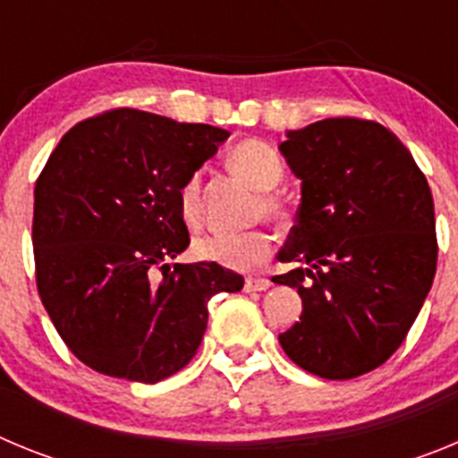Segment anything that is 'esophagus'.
<instances>
[{"label":"esophagus","mask_w":458,"mask_h":458,"mask_svg":"<svg viewBox=\"0 0 458 458\" xmlns=\"http://www.w3.org/2000/svg\"><path fill=\"white\" fill-rule=\"evenodd\" d=\"M268 286L270 282L264 277H245V291H266Z\"/></svg>","instance_id":"1"}]
</instances>
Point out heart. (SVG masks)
I'll return each instance as SVG.
<instances>
[{
	"label": "heart",
	"instance_id": "b5f03b06",
	"mask_svg": "<svg viewBox=\"0 0 458 458\" xmlns=\"http://www.w3.org/2000/svg\"><path fill=\"white\" fill-rule=\"evenodd\" d=\"M226 163L233 174H238L245 183L259 190L257 204H254V216L268 217L273 222L289 220V204L282 194L275 192L282 179H284V165L270 144L264 140H248L236 141L229 153ZM179 216L190 229L204 222V183L201 174L192 172L179 188ZM273 252V238L266 229H248L241 233H206L197 238L192 245V254L199 261L217 264L222 268L232 270H250L264 264Z\"/></svg>",
	"mask_w": 458,
	"mask_h": 458
}]
</instances>
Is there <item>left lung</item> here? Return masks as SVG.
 <instances>
[{"label":"left lung","mask_w":458,"mask_h":458,"mask_svg":"<svg viewBox=\"0 0 458 458\" xmlns=\"http://www.w3.org/2000/svg\"><path fill=\"white\" fill-rule=\"evenodd\" d=\"M279 151L302 204L273 282L298 289L301 321L279 335L295 365L327 380L374 371L394 353L434 284V197L399 137L337 116L291 131Z\"/></svg>","instance_id":"left-lung-1"}]
</instances>
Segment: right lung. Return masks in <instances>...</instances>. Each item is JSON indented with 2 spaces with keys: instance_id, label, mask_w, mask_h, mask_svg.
<instances>
[{
  "instance_id": "add662e5",
  "label": "right lung",
  "mask_w": 458,
  "mask_h": 458,
  "mask_svg": "<svg viewBox=\"0 0 458 458\" xmlns=\"http://www.w3.org/2000/svg\"><path fill=\"white\" fill-rule=\"evenodd\" d=\"M226 137L116 107L72 125L47 157L34 190L36 286L59 337L91 369L169 378L199 349L210 298L242 289L241 275L217 264L169 266L190 245L181 183Z\"/></svg>"
}]
</instances>
